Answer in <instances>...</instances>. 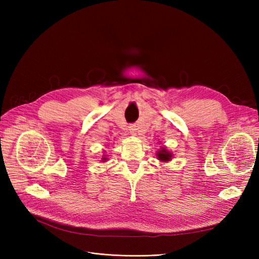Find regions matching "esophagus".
Listing matches in <instances>:
<instances>
[{"instance_id": "1", "label": "esophagus", "mask_w": 259, "mask_h": 259, "mask_svg": "<svg viewBox=\"0 0 259 259\" xmlns=\"http://www.w3.org/2000/svg\"><path fill=\"white\" fill-rule=\"evenodd\" d=\"M137 126L136 125H131V126L128 127V131H130V134L133 135V136H136L137 135Z\"/></svg>"}]
</instances>
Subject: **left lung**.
Here are the masks:
<instances>
[{
    "instance_id": "left-lung-1",
    "label": "left lung",
    "mask_w": 259,
    "mask_h": 259,
    "mask_svg": "<svg viewBox=\"0 0 259 259\" xmlns=\"http://www.w3.org/2000/svg\"><path fill=\"white\" fill-rule=\"evenodd\" d=\"M156 158L161 162H168L173 158V152L168 151L166 147H161L159 151H156Z\"/></svg>"
}]
</instances>
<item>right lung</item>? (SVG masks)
<instances>
[{"label": "right lung", "instance_id": "right-lung-1", "mask_svg": "<svg viewBox=\"0 0 259 259\" xmlns=\"http://www.w3.org/2000/svg\"><path fill=\"white\" fill-rule=\"evenodd\" d=\"M108 159L106 158V156H104V158H103V160H101V161H103V162H106Z\"/></svg>", "mask_w": 259, "mask_h": 259}]
</instances>
